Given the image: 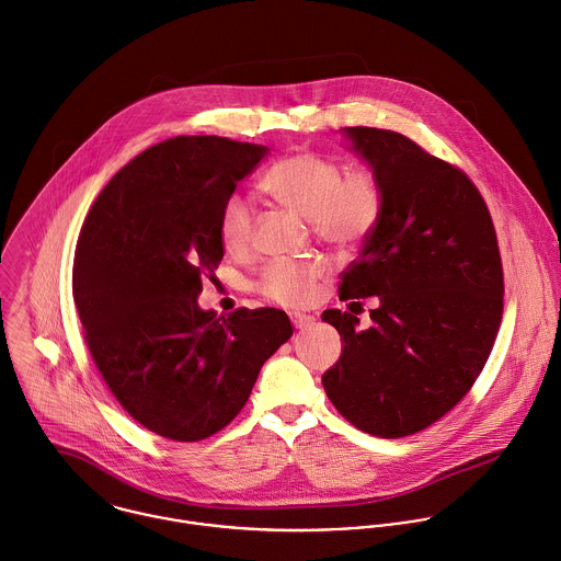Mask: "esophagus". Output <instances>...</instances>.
<instances>
[{
	"mask_svg": "<svg viewBox=\"0 0 561 561\" xmlns=\"http://www.w3.org/2000/svg\"><path fill=\"white\" fill-rule=\"evenodd\" d=\"M290 319H293V323H295V328H308V325H312V321H314V317H310V314H306V312H293L290 314Z\"/></svg>",
	"mask_w": 561,
	"mask_h": 561,
	"instance_id": "34e87169",
	"label": "esophagus"
}]
</instances>
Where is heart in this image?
<instances>
[{"label": "heart", "mask_w": 561, "mask_h": 561, "mask_svg": "<svg viewBox=\"0 0 561 561\" xmlns=\"http://www.w3.org/2000/svg\"><path fill=\"white\" fill-rule=\"evenodd\" d=\"M260 185L288 209L310 218L317 236L336 247L360 242L382 216L385 194L371 172L345 174L341 163L317 152L288 154L262 176ZM218 229L229 251H244L253 238V205L242 196L227 198ZM325 273L321 260H277L262 271L257 288L271 301L301 308L314 299Z\"/></svg>", "instance_id": "obj_1"}]
</instances>
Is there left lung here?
<instances>
[{"mask_svg": "<svg viewBox=\"0 0 561 561\" xmlns=\"http://www.w3.org/2000/svg\"><path fill=\"white\" fill-rule=\"evenodd\" d=\"M345 135L385 205L339 297L380 306L369 330L352 312L321 314L345 343L323 389L358 431L398 439L442 420L483 371L503 321V262L490 209L461 168L396 130Z\"/></svg>", "mask_w": 561, "mask_h": 561, "instance_id": "8db88e82", "label": "left lung"}]
</instances>
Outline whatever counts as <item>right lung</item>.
Listing matches in <instances>:
<instances>
[{"label": "right lung", "mask_w": 561, "mask_h": 561, "mask_svg": "<svg viewBox=\"0 0 561 561\" xmlns=\"http://www.w3.org/2000/svg\"><path fill=\"white\" fill-rule=\"evenodd\" d=\"M266 150L218 135L165 139L126 163L82 222L71 288L87 347L122 409L159 437L222 431L293 336L284 310L218 317L196 301L225 255L222 205Z\"/></svg>", "instance_id": "add662e5"}]
</instances>
